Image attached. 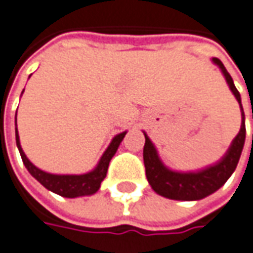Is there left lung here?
Returning a JSON list of instances; mask_svg holds the SVG:
<instances>
[{"instance_id": "obj_1", "label": "left lung", "mask_w": 253, "mask_h": 253, "mask_svg": "<svg viewBox=\"0 0 253 253\" xmlns=\"http://www.w3.org/2000/svg\"><path fill=\"white\" fill-rule=\"evenodd\" d=\"M219 68L222 74L229 85L232 94L235 95L236 101L239 102V107L242 109L241 104V95L235 86L232 77L223 67L218 58L212 59ZM245 114L242 109V125L239 133L235 136L232 144L229 146L228 152L223 155V158L205 169L198 172H176V170L168 169L162 161L159 159L158 152L155 149L151 139L145 135V146H144V164H145L146 179L151 185V188L161 196L176 199V201H198L205 196L213 194L218 191L223 183L229 179V176L234 173L235 168L239 162L244 144H245Z\"/></svg>"}]
</instances>
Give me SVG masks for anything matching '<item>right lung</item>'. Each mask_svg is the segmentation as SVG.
I'll use <instances>...</instances> for the list:
<instances>
[{
	"label": "right lung",
	"mask_w": 253,
	"mask_h": 253,
	"mask_svg": "<svg viewBox=\"0 0 253 253\" xmlns=\"http://www.w3.org/2000/svg\"><path fill=\"white\" fill-rule=\"evenodd\" d=\"M125 133L126 132L118 133L117 136H114V139L111 141L107 151L104 152V155L99 159L96 168L91 172H88V173H83V175H55V173H48V172L41 170L40 168H37L24 154L21 144H19V136L17 129H15V139H17V146H18V151L25 168L38 182L44 185L46 189L58 194V195L65 196V198H77V196L92 195L99 189L101 182L107 176L109 161L115 155Z\"/></svg>",
	"instance_id": "1"
}]
</instances>
